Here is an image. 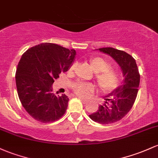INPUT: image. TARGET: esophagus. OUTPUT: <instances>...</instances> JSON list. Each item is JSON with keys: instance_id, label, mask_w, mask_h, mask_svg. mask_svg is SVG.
Segmentation results:
<instances>
[{"instance_id": "obj_1", "label": "esophagus", "mask_w": 158, "mask_h": 158, "mask_svg": "<svg viewBox=\"0 0 158 158\" xmlns=\"http://www.w3.org/2000/svg\"><path fill=\"white\" fill-rule=\"evenodd\" d=\"M79 99H80L81 101H82L83 103H87V102H88V100H85V99H84V98H79Z\"/></svg>"}]
</instances>
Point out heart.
Here are the masks:
<instances>
[{"label": "heart", "mask_w": 158, "mask_h": 158, "mask_svg": "<svg viewBox=\"0 0 158 158\" xmlns=\"http://www.w3.org/2000/svg\"><path fill=\"white\" fill-rule=\"evenodd\" d=\"M88 64L95 73V79L102 91L108 93L117 88L120 82L121 73L111 67L108 60L102 57L94 56L88 60ZM74 69L75 64H73L69 69V72L73 73ZM73 89L79 96L86 98L95 91V87L91 83L78 82L73 85Z\"/></svg>", "instance_id": "1"}]
</instances>
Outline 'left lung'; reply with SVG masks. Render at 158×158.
<instances>
[{"label":"left lung","instance_id":"8db88e82","mask_svg":"<svg viewBox=\"0 0 158 158\" xmlns=\"http://www.w3.org/2000/svg\"><path fill=\"white\" fill-rule=\"evenodd\" d=\"M100 52L108 54L120 66L124 77V84L105 97V103L89 115L95 122L103 124L117 122L124 117L133 107L139 86L140 75L136 60L131 55L112 47L100 48Z\"/></svg>","mask_w":158,"mask_h":158}]
</instances>
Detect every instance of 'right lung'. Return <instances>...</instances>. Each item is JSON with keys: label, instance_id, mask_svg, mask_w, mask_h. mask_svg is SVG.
Segmentation results:
<instances>
[{"label": "right lung", "instance_id": "right-lung-1", "mask_svg": "<svg viewBox=\"0 0 158 158\" xmlns=\"http://www.w3.org/2000/svg\"><path fill=\"white\" fill-rule=\"evenodd\" d=\"M75 55V49L49 43L33 46L22 55L15 83L21 103L33 118L49 123L64 115L69 98L64 94L52 93V85L60 73L68 70Z\"/></svg>", "mask_w": 158, "mask_h": 158}]
</instances>
